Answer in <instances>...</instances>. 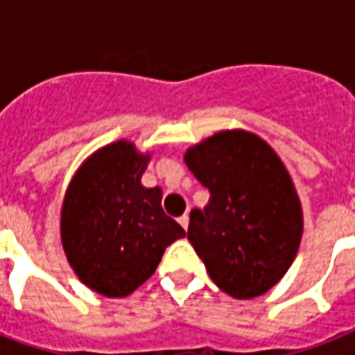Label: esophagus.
<instances>
[{
	"label": "esophagus",
	"instance_id": "obj_1",
	"mask_svg": "<svg viewBox=\"0 0 355 355\" xmlns=\"http://www.w3.org/2000/svg\"><path fill=\"white\" fill-rule=\"evenodd\" d=\"M178 225L184 228V230H188V225H189V217L184 214V216L178 217Z\"/></svg>",
	"mask_w": 355,
	"mask_h": 355
}]
</instances>
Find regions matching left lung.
<instances>
[{"mask_svg":"<svg viewBox=\"0 0 355 355\" xmlns=\"http://www.w3.org/2000/svg\"><path fill=\"white\" fill-rule=\"evenodd\" d=\"M184 162L210 200L189 214L188 239L230 297H259L291 267L302 239V206L284 162L247 130H221Z\"/></svg>","mask_w":355,"mask_h":355,"instance_id":"left-lung-1","label":"left lung"}]
</instances>
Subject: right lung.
Listing matches in <instances>:
<instances>
[{"label":"right lung","mask_w":355,"mask_h":355,"mask_svg":"<svg viewBox=\"0 0 355 355\" xmlns=\"http://www.w3.org/2000/svg\"><path fill=\"white\" fill-rule=\"evenodd\" d=\"M149 160L127 139L105 145L77 169L64 197L66 258L79 280L105 297L136 291L164 250L186 236L162 210V189L141 186Z\"/></svg>","instance_id":"1"}]
</instances>
